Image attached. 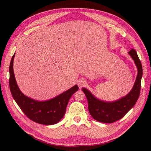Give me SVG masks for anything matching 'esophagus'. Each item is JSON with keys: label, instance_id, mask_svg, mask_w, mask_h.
<instances>
[{"label": "esophagus", "instance_id": "34e87169", "mask_svg": "<svg viewBox=\"0 0 151 151\" xmlns=\"http://www.w3.org/2000/svg\"><path fill=\"white\" fill-rule=\"evenodd\" d=\"M86 84V81L83 79H81L78 81H77V85H78L79 88L81 89Z\"/></svg>", "mask_w": 151, "mask_h": 151}]
</instances>
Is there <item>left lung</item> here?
Instances as JSON below:
<instances>
[{
	"mask_svg": "<svg viewBox=\"0 0 151 151\" xmlns=\"http://www.w3.org/2000/svg\"><path fill=\"white\" fill-rule=\"evenodd\" d=\"M129 55L134 61L138 72L133 88L125 96L116 101H105L97 98L88 89L82 88L88 99L90 115L98 122L111 123L121 119L137 101L140 91L142 67L135 50L132 49L129 52Z\"/></svg>",
	"mask_w": 151,
	"mask_h": 151,
	"instance_id": "8db88e82",
	"label": "left lung"
}]
</instances>
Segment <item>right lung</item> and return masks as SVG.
Wrapping results in <instances>:
<instances>
[{"mask_svg": "<svg viewBox=\"0 0 151 151\" xmlns=\"http://www.w3.org/2000/svg\"><path fill=\"white\" fill-rule=\"evenodd\" d=\"M15 54L9 66V87L12 97L21 110L30 120L40 124L51 125L56 124L64 116L66 108L70 97L78 91L77 85L46 101H38L26 96L21 92L16 83L13 69Z\"/></svg>", "mask_w": 151, "mask_h": 151, "instance_id": "add662e5", "label": "right lung"}]
</instances>
